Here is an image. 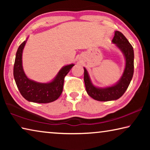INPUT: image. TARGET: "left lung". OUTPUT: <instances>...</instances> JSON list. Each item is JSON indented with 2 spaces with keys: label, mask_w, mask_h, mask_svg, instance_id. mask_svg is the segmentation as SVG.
<instances>
[{
  "label": "left lung",
  "mask_w": 150,
  "mask_h": 150,
  "mask_svg": "<svg viewBox=\"0 0 150 150\" xmlns=\"http://www.w3.org/2000/svg\"><path fill=\"white\" fill-rule=\"evenodd\" d=\"M112 43L122 53L125 58V67L118 81L115 85L106 87H98L93 84L90 76L84 67V81L87 93L91 98L98 101L117 100L128 88L134 74V49L132 45L120 32L115 31Z\"/></svg>",
  "instance_id": "8db88e82"
}]
</instances>
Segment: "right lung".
Returning a JSON list of instances; mask_svg holds the SVG:
<instances>
[{
  "label": "right lung",
  "instance_id": "add662e5",
  "mask_svg": "<svg viewBox=\"0 0 150 150\" xmlns=\"http://www.w3.org/2000/svg\"><path fill=\"white\" fill-rule=\"evenodd\" d=\"M18 48L14 65V78L20 94L25 99L32 103H49L55 101L62 93L64 78L75 65H65L56 76L48 83L33 81L25 74L22 66V54L27 40Z\"/></svg>",
  "mask_w": 150,
  "mask_h": 150
}]
</instances>
